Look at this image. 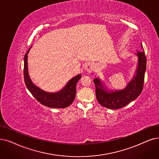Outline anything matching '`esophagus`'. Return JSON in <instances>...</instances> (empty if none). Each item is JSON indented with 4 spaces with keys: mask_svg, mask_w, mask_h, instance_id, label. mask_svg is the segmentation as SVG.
<instances>
[{
    "mask_svg": "<svg viewBox=\"0 0 159 159\" xmlns=\"http://www.w3.org/2000/svg\"><path fill=\"white\" fill-rule=\"evenodd\" d=\"M85 70L88 72H91L93 70V67L91 64H87L85 65Z\"/></svg>",
    "mask_w": 159,
    "mask_h": 159,
    "instance_id": "obj_1",
    "label": "esophagus"
}]
</instances>
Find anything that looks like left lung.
Segmentation results:
<instances>
[{"instance_id": "left-lung-1", "label": "left lung", "mask_w": 159, "mask_h": 159, "mask_svg": "<svg viewBox=\"0 0 159 159\" xmlns=\"http://www.w3.org/2000/svg\"><path fill=\"white\" fill-rule=\"evenodd\" d=\"M141 47L143 49L142 44ZM138 65L136 74L126 88L121 91L108 92L98 78L93 80L95 85L96 97L100 105L107 108L117 110L123 107L130 102L136 99L142 93L144 84L145 72L146 70V57L144 50H137Z\"/></svg>"}]
</instances>
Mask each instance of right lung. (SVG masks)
I'll use <instances>...</instances> for the list:
<instances>
[{
    "label": "right lung",
    "mask_w": 159,
    "mask_h": 159,
    "mask_svg": "<svg viewBox=\"0 0 159 159\" xmlns=\"http://www.w3.org/2000/svg\"><path fill=\"white\" fill-rule=\"evenodd\" d=\"M30 49V48L29 49L26 54L25 55L23 69L24 80L28 90L33 94V96L43 106L53 107V108H65L69 106L73 102L75 97L76 84L81 78V75L79 74L71 79L66 85L57 93H50L42 91L33 84L28 74L27 54L29 52Z\"/></svg>",
    "instance_id": "obj_1"
}]
</instances>
